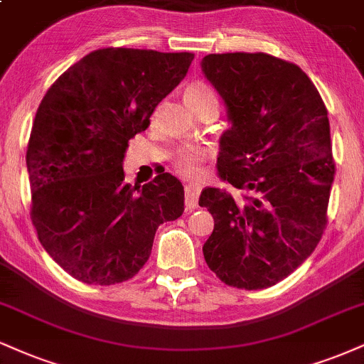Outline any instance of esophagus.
I'll return each instance as SVG.
<instances>
[{
	"label": "esophagus",
	"instance_id": "esophagus-1",
	"mask_svg": "<svg viewBox=\"0 0 364 364\" xmlns=\"http://www.w3.org/2000/svg\"><path fill=\"white\" fill-rule=\"evenodd\" d=\"M200 191L201 186L196 185V183H188L185 186V201H186V208L195 210L198 207V198H200Z\"/></svg>",
	"mask_w": 364,
	"mask_h": 364
}]
</instances>
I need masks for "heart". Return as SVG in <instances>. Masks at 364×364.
Returning a JSON list of instances; mask_svg holds the SVG:
<instances>
[{
  "instance_id": "b5f03b06",
  "label": "heart",
  "mask_w": 364,
  "mask_h": 364,
  "mask_svg": "<svg viewBox=\"0 0 364 364\" xmlns=\"http://www.w3.org/2000/svg\"><path fill=\"white\" fill-rule=\"evenodd\" d=\"M205 98H215V93L208 85L205 82H191L190 86L185 90V100L186 102H200V100ZM210 151L207 147L201 146H193V144H188V146L181 147L174 156V164L179 173L186 174V176H195V174L200 173V164L201 161L207 159Z\"/></svg>"
}]
</instances>
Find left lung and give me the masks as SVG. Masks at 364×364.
<instances>
[{
	"instance_id": "1",
	"label": "left lung",
	"mask_w": 364,
	"mask_h": 364,
	"mask_svg": "<svg viewBox=\"0 0 364 364\" xmlns=\"http://www.w3.org/2000/svg\"><path fill=\"white\" fill-rule=\"evenodd\" d=\"M201 73L227 108L218 174L235 200L205 188L215 227L203 244L225 284L262 290L282 282L321 240L334 181L331 127L317 87L299 65L262 54H208Z\"/></svg>"
}]
</instances>
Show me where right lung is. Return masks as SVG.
I'll list each match as a JSON object with an SVG mask.
<instances>
[{"label": "right lung", "mask_w": 364, "mask_h": 364, "mask_svg": "<svg viewBox=\"0 0 364 364\" xmlns=\"http://www.w3.org/2000/svg\"><path fill=\"white\" fill-rule=\"evenodd\" d=\"M191 52L100 49L65 71L43 96L27 149L32 222L49 256L87 284L139 273L157 227L185 212L178 178L125 183L129 140L185 80Z\"/></svg>", "instance_id": "1"}]
</instances>
